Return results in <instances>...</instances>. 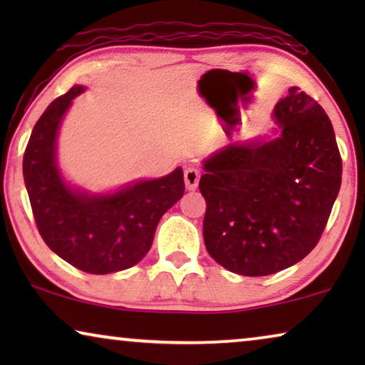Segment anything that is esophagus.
<instances>
[{
    "label": "esophagus",
    "mask_w": 365,
    "mask_h": 365,
    "mask_svg": "<svg viewBox=\"0 0 365 365\" xmlns=\"http://www.w3.org/2000/svg\"><path fill=\"white\" fill-rule=\"evenodd\" d=\"M199 178H201V173H199L197 168L189 166L186 171H184V181H186L187 189H196L199 184Z\"/></svg>",
    "instance_id": "esophagus-1"
}]
</instances>
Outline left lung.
I'll list each match as a JSON object with an SVG mask.
<instances>
[{"mask_svg": "<svg viewBox=\"0 0 365 365\" xmlns=\"http://www.w3.org/2000/svg\"><path fill=\"white\" fill-rule=\"evenodd\" d=\"M274 118L276 139L229 146L204 163L199 181L209 256L241 276H269L302 261L341 189V153L321 104L292 86Z\"/></svg>", "mask_w": 365, "mask_h": 365, "instance_id": "obj_1", "label": "left lung"}]
</instances>
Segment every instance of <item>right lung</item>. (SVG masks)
I'll list each match as a JSON object with an SVG mask.
<instances>
[{
    "label": "right lung",
    "mask_w": 365,
    "mask_h": 365,
    "mask_svg": "<svg viewBox=\"0 0 365 365\" xmlns=\"http://www.w3.org/2000/svg\"><path fill=\"white\" fill-rule=\"evenodd\" d=\"M54 99L34 124L24 149L23 176L34 222L46 246L79 271L111 274L133 267L151 249L163 214L184 194L182 169L109 196L71 191L56 168V133L79 93Z\"/></svg>",
    "instance_id": "right-lung-1"
}]
</instances>
